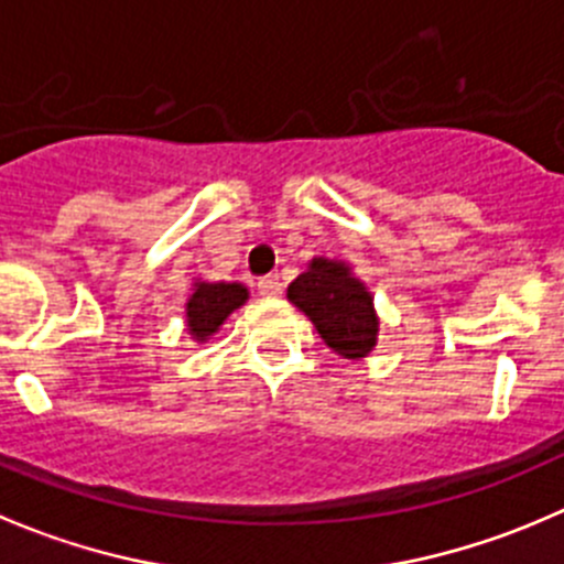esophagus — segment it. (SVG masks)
<instances>
[{"label": "esophagus", "mask_w": 564, "mask_h": 564, "mask_svg": "<svg viewBox=\"0 0 564 564\" xmlns=\"http://www.w3.org/2000/svg\"><path fill=\"white\" fill-rule=\"evenodd\" d=\"M281 281H278V275H264L259 281V294L261 297H281Z\"/></svg>", "instance_id": "obj_1"}]
</instances>
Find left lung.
<instances>
[{"instance_id": "obj_1", "label": "left lung", "mask_w": 564, "mask_h": 564, "mask_svg": "<svg viewBox=\"0 0 564 564\" xmlns=\"http://www.w3.org/2000/svg\"><path fill=\"white\" fill-rule=\"evenodd\" d=\"M294 308L314 322L322 341L347 360H364L377 347L380 316L375 294L341 259L316 256L286 289Z\"/></svg>"}]
</instances>
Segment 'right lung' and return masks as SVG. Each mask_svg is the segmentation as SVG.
<instances>
[{
  "instance_id": "obj_1",
  "label": "right lung",
  "mask_w": 564,
  "mask_h": 564,
  "mask_svg": "<svg viewBox=\"0 0 564 564\" xmlns=\"http://www.w3.org/2000/svg\"><path fill=\"white\" fill-rule=\"evenodd\" d=\"M250 292L245 283L228 281H193L187 305H184V322L193 341L206 344L237 308L248 303Z\"/></svg>"
}]
</instances>
